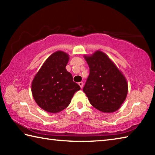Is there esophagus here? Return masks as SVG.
Segmentation results:
<instances>
[{"mask_svg":"<svg viewBox=\"0 0 155 155\" xmlns=\"http://www.w3.org/2000/svg\"><path fill=\"white\" fill-rule=\"evenodd\" d=\"M78 85H79L81 88H82L83 87V82H79V83H78Z\"/></svg>","mask_w":155,"mask_h":155,"instance_id":"obj_1","label":"esophagus"}]
</instances>
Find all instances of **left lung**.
<instances>
[{"label": "left lung", "mask_w": 155, "mask_h": 155, "mask_svg": "<svg viewBox=\"0 0 155 155\" xmlns=\"http://www.w3.org/2000/svg\"><path fill=\"white\" fill-rule=\"evenodd\" d=\"M84 57L90 67V74L83 90L90 104L104 113L117 111L128 93L124 76L103 52L97 51Z\"/></svg>", "instance_id": "8db88e82"}]
</instances>
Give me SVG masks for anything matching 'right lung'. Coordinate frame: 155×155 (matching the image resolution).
Returning a JSON list of instances; mask_svg holds the SVG:
<instances>
[{"instance_id": "1", "label": "right lung", "mask_w": 155, "mask_h": 155, "mask_svg": "<svg viewBox=\"0 0 155 155\" xmlns=\"http://www.w3.org/2000/svg\"><path fill=\"white\" fill-rule=\"evenodd\" d=\"M69 55L63 51L52 53L37 73L31 84L33 98L39 107L50 113L66 108L80 86L66 70Z\"/></svg>"}]
</instances>
